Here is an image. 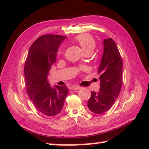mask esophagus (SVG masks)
Listing matches in <instances>:
<instances>
[{
    "label": "esophagus",
    "instance_id": "esophagus-1",
    "mask_svg": "<svg viewBox=\"0 0 149 149\" xmlns=\"http://www.w3.org/2000/svg\"><path fill=\"white\" fill-rule=\"evenodd\" d=\"M81 88V87L79 86H72V87H71V90H80Z\"/></svg>",
    "mask_w": 149,
    "mask_h": 149
}]
</instances>
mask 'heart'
Instances as JSON below:
<instances>
[{"instance_id": "1", "label": "heart", "mask_w": 149, "mask_h": 149, "mask_svg": "<svg viewBox=\"0 0 149 149\" xmlns=\"http://www.w3.org/2000/svg\"><path fill=\"white\" fill-rule=\"evenodd\" d=\"M75 41L77 42V43L78 44L80 47L81 50L83 51V52L87 53V52H93V51L95 48H96V43L94 39L93 38V37L90 34H80L77 35V37H75ZM59 54H61L62 51H59Z\"/></svg>"}]
</instances>
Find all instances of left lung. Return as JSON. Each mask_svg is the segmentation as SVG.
I'll return each mask as SVG.
<instances>
[{"instance_id": "1", "label": "left lung", "mask_w": 149, "mask_h": 149, "mask_svg": "<svg viewBox=\"0 0 149 149\" xmlns=\"http://www.w3.org/2000/svg\"><path fill=\"white\" fill-rule=\"evenodd\" d=\"M100 87L97 93L91 92L88 107L94 114H102L113 106L123 85V60L114 40H104V53L99 66Z\"/></svg>"}]
</instances>
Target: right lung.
<instances>
[{"label": "right lung", "mask_w": 149, "mask_h": 149, "mask_svg": "<svg viewBox=\"0 0 149 149\" xmlns=\"http://www.w3.org/2000/svg\"><path fill=\"white\" fill-rule=\"evenodd\" d=\"M65 36L43 35L30 47L24 67L26 92L36 109L53 116L63 108L68 89L65 86L51 87L47 77L56 61L57 51Z\"/></svg>", "instance_id": "1"}]
</instances>
